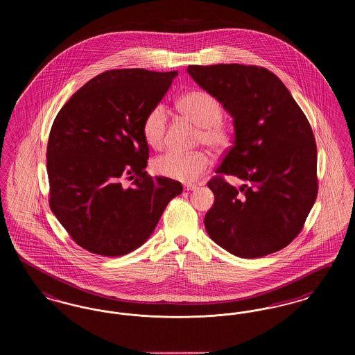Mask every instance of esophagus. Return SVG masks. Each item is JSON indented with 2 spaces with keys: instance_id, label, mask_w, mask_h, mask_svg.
<instances>
[{
  "instance_id": "obj_1",
  "label": "esophagus",
  "mask_w": 355,
  "mask_h": 355,
  "mask_svg": "<svg viewBox=\"0 0 355 355\" xmlns=\"http://www.w3.org/2000/svg\"><path fill=\"white\" fill-rule=\"evenodd\" d=\"M198 186L194 185V184H186L184 185V189H185L186 191H193V190H196Z\"/></svg>"
}]
</instances>
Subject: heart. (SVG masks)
Returning a JSON list of instances; mask_svg holds the SVG:
<instances>
[{
	"label": "heart",
	"mask_w": 355,
	"mask_h": 355,
	"mask_svg": "<svg viewBox=\"0 0 355 355\" xmlns=\"http://www.w3.org/2000/svg\"><path fill=\"white\" fill-rule=\"evenodd\" d=\"M178 106L187 119L201 128L198 142L213 150H222L230 142V130L222 122V105L220 101L202 90L185 94ZM168 113L164 105H155L142 122V135L149 146L158 149L162 146L166 132ZM209 168V159L203 153L168 152L153 161V169L171 180L190 182L197 180Z\"/></svg>",
	"instance_id": "obj_1"
}]
</instances>
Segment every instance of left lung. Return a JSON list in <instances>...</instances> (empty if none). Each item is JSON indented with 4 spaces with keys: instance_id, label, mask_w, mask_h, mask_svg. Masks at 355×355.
<instances>
[{
    "instance_id": "1",
    "label": "left lung",
    "mask_w": 355,
    "mask_h": 355,
    "mask_svg": "<svg viewBox=\"0 0 355 355\" xmlns=\"http://www.w3.org/2000/svg\"><path fill=\"white\" fill-rule=\"evenodd\" d=\"M191 78L233 117L234 142L207 186L214 203L209 236L229 253L259 258L287 246L317 198V145L310 123L284 83L268 69L190 65ZM223 173L248 184L229 186Z\"/></svg>"
}]
</instances>
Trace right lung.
<instances>
[{
    "label": "right lung",
    "instance_id": "add662e5",
    "mask_svg": "<svg viewBox=\"0 0 355 355\" xmlns=\"http://www.w3.org/2000/svg\"><path fill=\"white\" fill-rule=\"evenodd\" d=\"M177 71L109 70L78 89L53 122L46 168L51 211L87 252L119 257L152 236L182 184L145 171L142 135L148 112L169 90ZM123 178L134 186L121 185Z\"/></svg>",
    "mask_w": 355,
    "mask_h": 355
}]
</instances>
